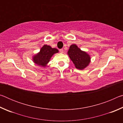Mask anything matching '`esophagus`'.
Segmentation results:
<instances>
[{
	"label": "esophagus",
	"instance_id": "34e87169",
	"mask_svg": "<svg viewBox=\"0 0 123 123\" xmlns=\"http://www.w3.org/2000/svg\"><path fill=\"white\" fill-rule=\"evenodd\" d=\"M60 51L61 53H63V49H61L60 50Z\"/></svg>",
	"mask_w": 123,
	"mask_h": 123
}]
</instances>
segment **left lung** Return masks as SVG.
I'll use <instances>...</instances> for the list:
<instances>
[{
  "label": "left lung",
  "mask_w": 123,
  "mask_h": 123,
  "mask_svg": "<svg viewBox=\"0 0 123 123\" xmlns=\"http://www.w3.org/2000/svg\"><path fill=\"white\" fill-rule=\"evenodd\" d=\"M68 55L77 69L82 70L88 66L91 62V57L85 51H82L76 44L70 46Z\"/></svg>",
  "instance_id": "8db88e82"
}]
</instances>
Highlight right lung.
I'll return each instance as SVG.
<instances>
[{
    "label": "right lung",
    "instance_id": "right-lung-1",
    "mask_svg": "<svg viewBox=\"0 0 123 123\" xmlns=\"http://www.w3.org/2000/svg\"><path fill=\"white\" fill-rule=\"evenodd\" d=\"M57 53H59V50L57 49L53 48L49 45H44L41 48L40 51L33 56V61L37 65L45 67L52 56Z\"/></svg>",
    "mask_w": 123,
    "mask_h": 123
}]
</instances>
